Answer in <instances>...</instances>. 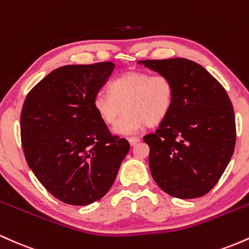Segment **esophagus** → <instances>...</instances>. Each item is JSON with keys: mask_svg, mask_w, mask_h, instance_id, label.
Instances as JSON below:
<instances>
[{"mask_svg": "<svg viewBox=\"0 0 249 249\" xmlns=\"http://www.w3.org/2000/svg\"><path fill=\"white\" fill-rule=\"evenodd\" d=\"M139 141H141V139H139L138 137H128V142H130L131 146H134L136 144H138Z\"/></svg>", "mask_w": 249, "mask_h": 249, "instance_id": "1", "label": "esophagus"}]
</instances>
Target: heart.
Listing matches in <instances>:
<instances>
[{
  "mask_svg": "<svg viewBox=\"0 0 249 249\" xmlns=\"http://www.w3.org/2000/svg\"><path fill=\"white\" fill-rule=\"evenodd\" d=\"M110 93L99 91L93 105L107 125H115L124 107L125 113L115 131L130 134L145 125L154 126L167 118L176 98L173 79L166 73L128 71L110 83Z\"/></svg>",
  "mask_w": 249,
  "mask_h": 249,
  "instance_id": "heart-1",
  "label": "heart"
}]
</instances>
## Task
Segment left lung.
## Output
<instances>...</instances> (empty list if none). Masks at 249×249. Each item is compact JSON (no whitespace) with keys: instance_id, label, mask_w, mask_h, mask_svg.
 I'll return each instance as SVG.
<instances>
[{"instance_id":"obj_1","label":"left lung","mask_w":249,"mask_h":249,"mask_svg":"<svg viewBox=\"0 0 249 249\" xmlns=\"http://www.w3.org/2000/svg\"><path fill=\"white\" fill-rule=\"evenodd\" d=\"M145 67L173 79L176 98L156 132L144 136L148 165L164 192L180 199L205 196L232 158L236 142L234 108L225 88L186 58L145 59Z\"/></svg>"}]
</instances>
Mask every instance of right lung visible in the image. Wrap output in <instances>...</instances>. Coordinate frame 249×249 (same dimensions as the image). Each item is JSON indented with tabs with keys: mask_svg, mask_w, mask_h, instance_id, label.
Segmentation results:
<instances>
[{
	"mask_svg": "<svg viewBox=\"0 0 249 249\" xmlns=\"http://www.w3.org/2000/svg\"><path fill=\"white\" fill-rule=\"evenodd\" d=\"M113 68L112 62L65 65L37 83L24 99L25 159L45 190L65 204L84 206L104 196L130 150L93 105Z\"/></svg>",
	"mask_w": 249,
	"mask_h": 249,
	"instance_id": "add662e5",
	"label": "right lung"
}]
</instances>
